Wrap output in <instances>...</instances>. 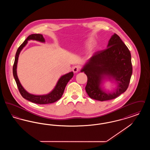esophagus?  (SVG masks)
<instances>
[{"label": "esophagus", "instance_id": "esophagus-1", "mask_svg": "<svg viewBox=\"0 0 150 150\" xmlns=\"http://www.w3.org/2000/svg\"><path fill=\"white\" fill-rule=\"evenodd\" d=\"M79 67L78 66H74L72 67V71L74 72H77L79 71Z\"/></svg>", "mask_w": 150, "mask_h": 150}]
</instances>
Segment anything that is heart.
Instances as JSON below:
<instances>
[{
    "instance_id": "heart-1",
    "label": "heart",
    "mask_w": 150,
    "mask_h": 150,
    "mask_svg": "<svg viewBox=\"0 0 150 150\" xmlns=\"http://www.w3.org/2000/svg\"><path fill=\"white\" fill-rule=\"evenodd\" d=\"M93 44V42H92V41H90V42H89V43H88V45H89V46H91V45H92Z\"/></svg>"
}]
</instances>
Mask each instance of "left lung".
<instances>
[{"label":"left lung","instance_id":"8db88e82","mask_svg":"<svg viewBox=\"0 0 150 150\" xmlns=\"http://www.w3.org/2000/svg\"><path fill=\"white\" fill-rule=\"evenodd\" d=\"M107 47L96 52L81 71L87 76L86 93L91 98L100 101L114 99L125 92L133 71L130 52L116 34L112 36ZM105 76L114 78L118 83L113 93H105L100 88Z\"/></svg>","mask_w":150,"mask_h":150}]
</instances>
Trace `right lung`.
Here are the masks:
<instances>
[{"label":"right lung","mask_w":150,"mask_h":150,"mask_svg":"<svg viewBox=\"0 0 150 150\" xmlns=\"http://www.w3.org/2000/svg\"><path fill=\"white\" fill-rule=\"evenodd\" d=\"M29 40H35L41 42H45V40L42 34H31L26 38V39L18 47V50H17L16 56H15L14 64L13 66V74L15 81L16 82L17 86L18 87V89L19 90V92L21 94L23 98L35 103L44 105V104H49V103L55 102L61 98L64 92L65 87L67 85V83L69 81V80L73 77L74 73L73 72H70L61 76V78L59 79V80L58 81L57 85L55 86L54 89L50 93L48 94L42 95V96H35V95L31 94L28 92H26L24 89V88L22 87L19 81V79L18 78V76L17 75V64L18 56L20 52L21 51L22 48L26 45V44L28 43V41Z\"/></svg>","instance_id":"right-lung-1"}]
</instances>
